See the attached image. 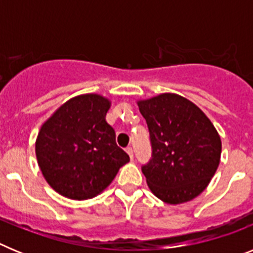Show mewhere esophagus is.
Wrapping results in <instances>:
<instances>
[{
	"instance_id": "34e87169",
	"label": "esophagus",
	"mask_w": 253,
	"mask_h": 253,
	"mask_svg": "<svg viewBox=\"0 0 253 253\" xmlns=\"http://www.w3.org/2000/svg\"><path fill=\"white\" fill-rule=\"evenodd\" d=\"M125 152L129 154V157H130V160H133V149L130 148V147H128V148L125 149Z\"/></svg>"
}]
</instances>
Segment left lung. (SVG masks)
Returning <instances> with one entry per match:
<instances>
[{"mask_svg":"<svg viewBox=\"0 0 253 253\" xmlns=\"http://www.w3.org/2000/svg\"><path fill=\"white\" fill-rule=\"evenodd\" d=\"M152 143V160L142 167L147 185L163 203L190 202L207 189L220 162L222 140L193 101L165 92L138 100Z\"/></svg>","mask_w":253,"mask_h":253,"instance_id":"obj_1","label":"left lung"}]
</instances>
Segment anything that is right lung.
I'll return each instance as SVG.
<instances>
[{"instance_id": "1", "label": "right lung", "mask_w": 253, "mask_h": 253, "mask_svg": "<svg viewBox=\"0 0 253 253\" xmlns=\"http://www.w3.org/2000/svg\"><path fill=\"white\" fill-rule=\"evenodd\" d=\"M110 106L99 93L78 95L42 125L35 142L38 165L49 186L64 198H95L129 162L105 119Z\"/></svg>"}]
</instances>
